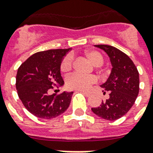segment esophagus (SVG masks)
<instances>
[{
    "label": "esophagus",
    "instance_id": "34e87169",
    "mask_svg": "<svg viewBox=\"0 0 153 153\" xmlns=\"http://www.w3.org/2000/svg\"><path fill=\"white\" fill-rule=\"evenodd\" d=\"M82 93H83V94H84V95H86V96L87 97H89L91 95V93L90 92H88V91H82Z\"/></svg>",
    "mask_w": 153,
    "mask_h": 153
}]
</instances>
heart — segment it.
I'll list each match as a JSON object with an SVG mask.
<instances>
[{"label":"heart","mask_w":153,"mask_h":153,"mask_svg":"<svg viewBox=\"0 0 153 153\" xmlns=\"http://www.w3.org/2000/svg\"><path fill=\"white\" fill-rule=\"evenodd\" d=\"M86 57L95 66H99L103 63L104 59L100 52L97 51H88L85 52ZM73 55H68L63 59L61 63V69L62 72H69L73 66ZM96 82V77L94 76H85L82 74H71L66 79V84L72 90H85L89 88L91 84Z\"/></svg>","instance_id":"obj_1"}]
</instances>
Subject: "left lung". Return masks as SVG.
I'll return each mask as SVG.
<instances>
[{"label": "left lung", "instance_id": "8db88e82", "mask_svg": "<svg viewBox=\"0 0 153 153\" xmlns=\"http://www.w3.org/2000/svg\"><path fill=\"white\" fill-rule=\"evenodd\" d=\"M108 55L112 69L108 79L101 85L109 98L92 112L107 120H117L133 106L139 92V74L135 65L125 53L110 45H98Z\"/></svg>", "mask_w": 153, "mask_h": 153}]
</instances>
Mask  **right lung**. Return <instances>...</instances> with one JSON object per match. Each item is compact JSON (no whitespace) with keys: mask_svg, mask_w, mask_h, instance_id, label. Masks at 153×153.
<instances>
[{"mask_svg":"<svg viewBox=\"0 0 153 153\" xmlns=\"http://www.w3.org/2000/svg\"><path fill=\"white\" fill-rule=\"evenodd\" d=\"M72 48L52 49L35 53L18 69L16 89L26 108L40 119H52L62 114L71 102L73 91L48 94L53 86L62 87L61 63Z\"/></svg>","mask_w":153,"mask_h":153,"instance_id":"1","label":"right lung"}]
</instances>
